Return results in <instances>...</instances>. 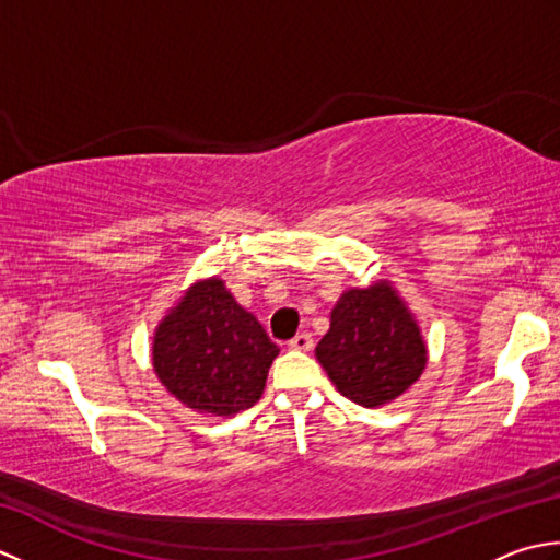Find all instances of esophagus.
Returning a JSON list of instances; mask_svg holds the SVG:
<instances>
[{
  "label": "esophagus",
  "instance_id": "esophagus-1",
  "mask_svg": "<svg viewBox=\"0 0 560 560\" xmlns=\"http://www.w3.org/2000/svg\"><path fill=\"white\" fill-rule=\"evenodd\" d=\"M313 347H315V341L311 335H307V331H303V335H295L289 341V349H293V351H311Z\"/></svg>",
  "mask_w": 560,
  "mask_h": 560
}]
</instances>
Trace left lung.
<instances>
[{"label":"left lung","instance_id":"8db88e82","mask_svg":"<svg viewBox=\"0 0 560 560\" xmlns=\"http://www.w3.org/2000/svg\"><path fill=\"white\" fill-rule=\"evenodd\" d=\"M315 355L341 395L365 409L401 397L428 363L419 319L387 279L339 295Z\"/></svg>","mask_w":560,"mask_h":560}]
</instances>
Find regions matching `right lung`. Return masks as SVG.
I'll return each mask as SVG.
<instances>
[{"label":"right lung","instance_id":"right-lung-1","mask_svg":"<svg viewBox=\"0 0 560 560\" xmlns=\"http://www.w3.org/2000/svg\"><path fill=\"white\" fill-rule=\"evenodd\" d=\"M277 355V343L221 277L197 279L185 289L151 343L161 385L183 407L221 419L259 401Z\"/></svg>","mask_w":560,"mask_h":560}]
</instances>
